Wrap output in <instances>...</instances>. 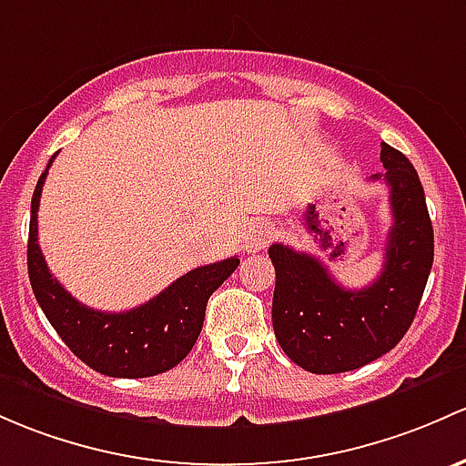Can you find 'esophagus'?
<instances>
[{
	"mask_svg": "<svg viewBox=\"0 0 466 466\" xmlns=\"http://www.w3.org/2000/svg\"><path fill=\"white\" fill-rule=\"evenodd\" d=\"M272 238H274V228L268 223V220H263V223H257L252 229H249L246 249L248 252H258V249L270 246Z\"/></svg>",
	"mask_w": 466,
	"mask_h": 466,
	"instance_id": "esophagus-1",
	"label": "esophagus"
}]
</instances>
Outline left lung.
<instances>
[{
    "label": "left lung",
    "instance_id": "1",
    "mask_svg": "<svg viewBox=\"0 0 466 466\" xmlns=\"http://www.w3.org/2000/svg\"><path fill=\"white\" fill-rule=\"evenodd\" d=\"M393 225L384 268L370 286L349 290L317 257L272 243L277 270L272 326L279 346L301 369L317 375L361 369L400 344L418 312L433 266V225L413 165L381 143Z\"/></svg>",
    "mask_w": 466,
    "mask_h": 466
}]
</instances>
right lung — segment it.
<instances>
[{
    "instance_id": "right-lung-1",
    "label": "right lung",
    "mask_w": 466,
    "mask_h": 466,
    "mask_svg": "<svg viewBox=\"0 0 466 466\" xmlns=\"http://www.w3.org/2000/svg\"><path fill=\"white\" fill-rule=\"evenodd\" d=\"M53 158L33 192L28 225V279L39 308L73 355L97 373L134 380L174 369L198 339L208 299L241 261L232 257L194 268L160 295L131 310L102 312L86 308L53 279L37 243L39 196Z\"/></svg>"
}]
</instances>
